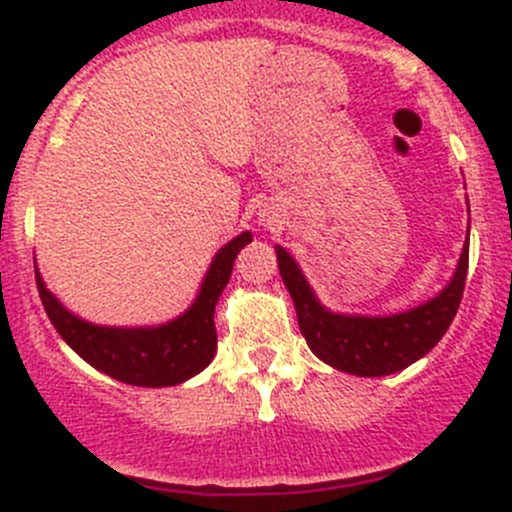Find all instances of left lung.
<instances>
[{
	"label": "left lung",
	"mask_w": 512,
	"mask_h": 512,
	"mask_svg": "<svg viewBox=\"0 0 512 512\" xmlns=\"http://www.w3.org/2000/svg\"><path fill=\"white\" fill-rule=\"evenodd\" d=\"M280 275L292 294L297 322L309 349L339 371L354 376H386L406 369L441 342L461 307L468 275V240L456 275L441 294L421 307L391 317H359L324 309L287 250L277 245Z\"/></svg>",
	"instance_id": "left-lung-1"
}]
</instances>
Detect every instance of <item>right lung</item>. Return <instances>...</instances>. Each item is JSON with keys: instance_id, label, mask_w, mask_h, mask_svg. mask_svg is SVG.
<instances>
[{"instance_id": "obj_1", "label": "right lung", "mask_w": 512, "mask_h": 512, "mask_svg": "<svg viewBox=\"0 0 512 512\" xmlns=\"http://www.w3.org/2000/svg\"><path fill=\"white\" fill-rule=\"evenodd\" d=\"M247 242H252L250 232H242L235 240L227 242L215 255L200 285L198 299L190 304L188 312L160 327L123 329L84 322L61 307L59 299L46 289L34 262L36 289L61 339L94 369L131 386H148V389L175 386L203 371L213 361L215 349H218V332H215L213 319L215 304L230 282L237 252Z\"/></svg>"}]
</instances>
